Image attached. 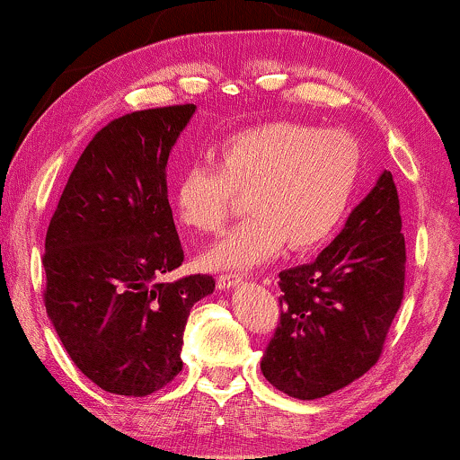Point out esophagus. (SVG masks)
Returning <instances> with one entry per match:
<instances>
[{
  "label": "esophagus",
  "mask_w": 460,
  "mask_h": 460,
  "mask_svg": "<svg viewBox=\"0 0 460 460\" xmlns=\"http://www.w3.org/2000/svg\"><path fill=\"white\" fill-rule=\"evenodd\" d=\"M242 282L240 276H235V273H225V276H218V288L220 290H229L237 287V284Z\"/></svg>",
  "instance_id": "obj_1"
}]
</instances>
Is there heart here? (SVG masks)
Here are the masks:
<instances>
[{
    "label": "heart",
    "instance_id": "obj_1",
    "mask_svg": "<svg viewBox=\"0 0 460 460\" xmlns=\"http://www.w3.org/2000/svg\"><path fill=\"white\" fill-rule=\"evenodd\" d=\"M360 173L357 139L341 129L271 120L234 133L217 167L193 165L178 178L173 208L197 234H214L246 195L243 220L203 252L208 270H250L287 246L318 248L344 218Z\"/></svg>",
    "mask_w": 460,
    "mask_h": 460
}]
</instances>
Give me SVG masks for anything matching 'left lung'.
Returning <instances> with one entry per match:
<instances>
[{"instance_id": "8db88e82", "label": "left lung", "mask_w": 460, "mask_h": 460, "mask_svg": "<svg viewBox=\"0 0 460 460\" xmlns=\"http://www.w3.org/2000/svg\"><path fill=\"white\" fill-rule=\"evenodd\" d=\"M405 237L391 172L316 261L280 271V324L261 360L267 382L321 399L369 371L403 299Z\"/></svg>"}]
</instances>
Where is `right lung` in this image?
<instances>
[{"label":"right lung","mask_w":460,"mask_h":460,"mask_svg":"<svg viewBox=\"0 0 460 460\" xmlns=\"http://www.w3.org/2000/svg\"><path fill=\"white\" fill-rule=\"evenodd\" d=\"M193 103L125 114L80 155L44 243L46 312L75 367L103 391L146 397L182 369V337L214 278L159 282L184 252L167 159Z\"/></svg>","instance_id":"obj_1"}]
</instances>
